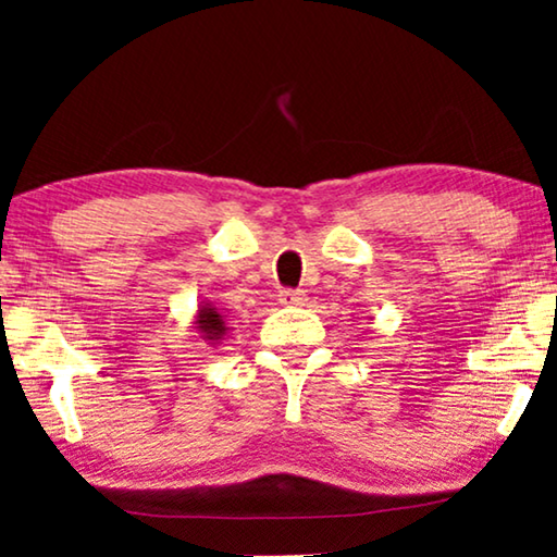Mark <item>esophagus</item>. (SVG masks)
Returning a JSON list of instances; mask_svg holds the SVG:
<instances>
[{"mask_svg":"<svg viewBox=\"0 0 557 557\" xmlns=\"http://www.w3.org/2000/svg\"><path fill=\"white\" fill-rule=\"evenodd\" d=\"M304 301H307V294L294 292V288H286V292L278 294V304H284V307H301Z\"/></svg>","mask_w":557,"mask_h":557,"instance_id":"esophagus-1","label":"esophagus"}]
</instances>
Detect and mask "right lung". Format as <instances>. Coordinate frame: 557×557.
Here are the masks:
<instances>
[{"label":"right lung","mask_w":557,"mask_h":557,"mask_svg":"<svg viewBox=\"0 0 557 557\" xmlns=\"http://www.w3.org/2000/svg\"><path fill=\"white\" fill-rule=\"evenodd\" d=\"M193 330L200 334V339L205 342V345L218 347V345H223L225 334H227V330H231V326H227L225 314L215 307V304L202 301L195 311Z\"/></svg>","instance_id":"1"}]
</instances>
